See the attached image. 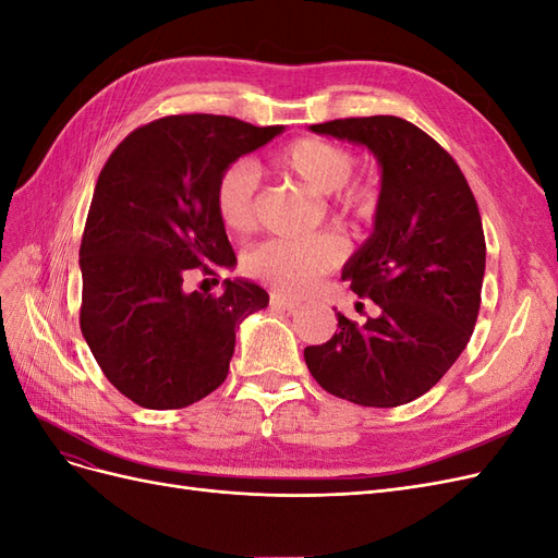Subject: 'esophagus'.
<instances>
[{
  "label": "esophagus",
  "mask_w": 558,
  "mask_h": 558,
  "mask_svg": "<svg viewBox=\"0 0 558 558\" xmlns=\"http://www.w3.org/2000/svg\"><path fill=\"white\" fill-rule=\"evenodd\" d=\"M269 305H272L275 310H283V312H295L300 307V300H293V298H286L281 293H272L269 295Z\"/></svg>",
  "instance_id": "esophagus-1"
}]
</instances>
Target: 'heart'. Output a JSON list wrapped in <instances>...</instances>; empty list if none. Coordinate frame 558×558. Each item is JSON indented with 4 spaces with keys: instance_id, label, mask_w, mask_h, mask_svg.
Wrapping results in <instances>:
<instances>
[{
    "instance_id": "b5f03b06",
    "label": "heart",
    "mask_w": 558,
    "mask_h": 558,
    "mask_svg": "<svg viewBox=\"0 0 558 558\" xmlns=\"http://www.w3.org/2000/svg\"><path fill=\"white\" fill-rule=\"evenodd\" d=\"M283 172L293 174L318 195H335L332 207L349 218H365L377 207V191L365 181H349L356 158L342 144L318 137H302L286 146L279 158ZM258 172L248 160H234L218 174L214 207L218 221L230 232H246L256 226ZM342 258V244L332 238L269 240L248 251L244 269L281 293H305Z\"/></svg>"
}]
</instances>
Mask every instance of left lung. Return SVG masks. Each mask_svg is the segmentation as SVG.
<instances>
[{
	"label": "left lung",
	"mask_w": 558,
	"mask_h": 558,
	"mask_svg": "<svg viewBox=\"0 0 558 558\" xmlns=\"http://www.w3.org/2000/svg\"><path fill=\"white\" fill-rule=\"evenodd\" d=\"M312 132L361 144L381 165L375 230L342 269L351 291L379 305L363 326L337 312L305 363L328 393L363 408H398L445 377L475 330L486 242L461 167L398 116L337 118Z\"/></svg>",
	"instance_id": "obj_1"
}]
</instances>
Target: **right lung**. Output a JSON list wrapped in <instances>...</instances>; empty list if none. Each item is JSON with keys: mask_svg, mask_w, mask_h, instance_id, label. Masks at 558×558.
<instances>
[{"mask_svg": "<svg viewBox=\"0 0 558 558\" xmlns=\"http://www.w3.org/2000/svg\"><path fill=\"white\" fill-rule=\"evenodd\" d=\"M283 132L230 116L183 113L142 125L99 172L83 230L81 332L105 377L146 410H181L228 377L234 330L267 307L258 283L183 291L193 269L238 258L214 207L230 162Z\"/></svg>", "mask_w": 558, "mask_h": 558, "instance_id": "right-lung-1", "label": "right lung"}]
</instances>
